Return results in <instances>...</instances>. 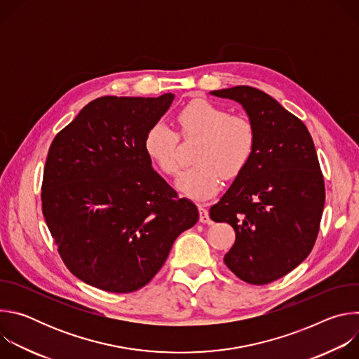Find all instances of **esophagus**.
Masks as SVG:
<instances>
[{
	"label": "esophagus",
	"instance_id": "esophagus-1",
	"mask_svg": "<svg viewBox=\"0 0 359 359\" xmlns=\"http://www.w3.org/2000/svg\"><path fill=\"white\" fill-rule=\"evenodd\" d=\"M198 213H200V223H210V217H209V212L208 209L204 208V204H198Z\"/></svg>",
	"mask_w": 359,
	"mask_h": 359
}]
</instances>
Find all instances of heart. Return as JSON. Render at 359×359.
I'll return each mask as SVG.
<instances>
[{
	"label": "heart",
	"instance_id": "heart-1",
	"mask_svg": "<svg viewBox=\"0 0 359 359\" xmlns=\"http://www.w3.org/2000/svg\"><path fill=\"white\" fill-rule=\"evenodd\" d=\"M177 123L184 137H200V143L194 153L197 165L182 173L176 186L190 198L206 200L220 189L222 176L233 179L248 163L255 146L254 125L206 99L193 100L180 109ZM144 149L166 175L180 172L179 136L168 123L149 128Z\"/></svg>",
	"mask_w": 359,
	"mask_h": 359
}]
</instances>
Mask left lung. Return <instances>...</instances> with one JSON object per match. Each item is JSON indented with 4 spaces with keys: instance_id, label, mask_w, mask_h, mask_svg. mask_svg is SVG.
Returning a JSON list of instances; mask_svg holds the SVG:
<instances>
[{
    "instance_id": "1",
    "label": "left lung",
    "mask_w": 359,
    "mask_h": 359,
    "mask_svg": "<svg viewBox=\"0 0 359 359\" xmlns=\"http://www.w3.org/2000/svg\"><path fill=\"white\" fill-rule=\"evenodd\" d=\"M210 95L240 104L255 129L252 155L210 219L236 231L226 266L248 284H269L301 264L316 243L325 203L316 146L306 126L260 89Z\"/></svg>"
}]
</instances>
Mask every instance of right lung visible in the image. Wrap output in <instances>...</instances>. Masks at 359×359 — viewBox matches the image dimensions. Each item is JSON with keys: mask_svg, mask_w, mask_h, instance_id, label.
I'll use <instances>...</instances> for the list:
<instances>
[{"mask_svg": "<svg viewBox=\"0 0 359 359\" xmlns=\"http://www.w3.org/2000/svg\"><path fill=\"white\" fill-rule=\"evenodd\" d=\"M173 99L97 97L49 147L43 217L69 271L92 287L142 288L198 220L196 204L177 197L144 149L146 132Z\"/></svg>", "mask_w": 359, "mask_h": 359, "instance_id": "obj_1", "label": "right lung"}]
</instances>
